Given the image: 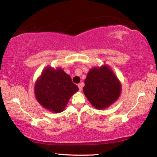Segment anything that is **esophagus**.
Segmentation results:
<instances>
[{
  "mask_svg": "<svg viewBox=\"0 0 157 157\" xmlns=\"http://www.w3.org/2000/svg\"><path fill=\"white\" fill-rule=\"evenodd\" d=\"M84 86V83H80V84H78V87H79V91H82V87Z\"/></svg>",
  "mask_w": 157,
  "mask_h": 157,
  "instance_id": "34e87169",
  "label": "esophagus"
}]
</instances>
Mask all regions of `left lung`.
<instances>
[{"mask_svg":"<svg viewBox=\"0 0 157 157\" xmlns=\"http://www.w3.org/2000/svg\"><path fill=\"white\" fill-rule=\"evenodd\" d=\"M83 91L90 103L98 109H103L118 99L121 84L107 65L94 67L84 80Z\"/></svg>","mask_w":157,"mask_h":157,"instance_id":"obj_1","label":"left lung"}]
</instances>
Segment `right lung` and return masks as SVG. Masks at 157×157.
Returning a JSON list of instances; mask_svg holds the SVG:
<instances>
[{"mask_svg":"<svg viewBox=\"0 0 157 157\" xmlns=\"http://www.w3.org/2000/svg\"><path fill=\"white\" fill-rule=\"evenodd\" d=\"M79 90L70 75L62 68H46L34 86L36 100L42 107L53 113L64 110L71 96Z\"/></svg>","mask_w":157,"mask_h":157,"instance_id":"right-lung-1","label":"right lung"}]
</instances>
